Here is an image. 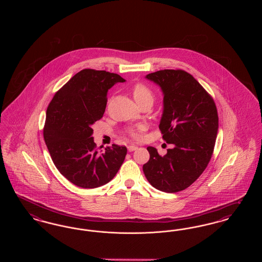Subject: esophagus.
<instances>
[{
  "label": "esophagus",
  "mask_w": 262,
  "mask_h": 262,
  "mask_svg": "<svg viewBox=\"0 0 262 262\" xmlns=\"http://www.w3.org/2000/svg\"><path fill=\"white\" fill-rule=\"evenodd\" d=\"M137 145H134V144H130V145H128V146H127V150H128V151H130V152H132V151H135V150H137Z\"/></svg>",
  "instance_id": "esophagus-1"
}]
</instances>
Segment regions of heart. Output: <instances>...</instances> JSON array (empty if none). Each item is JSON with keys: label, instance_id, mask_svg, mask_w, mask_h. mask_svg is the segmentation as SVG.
Returning a JSON list of instances; mask_svg holds the SVG:
<instances>
[{"label": "heart", "instance_id": "1", "mask_svg": "<svg viewBox=\"0 0 262 262\" xmlns=\"http://www.w3.org/2000/svg\"><path fill=\"white\" fill-rule=\"evenodd\" d=\"M132 93L133 96L136 100L138 105H141L143 103H150L152 104L154 101V94L152 92V90L150 89L147 85L143 84V83H136L133 88H132ZM143 126L142 125H137L136 127H132L127 130V134L133 137V138H139L140 137V133L142 132Z\"/></svg>", "mask_w": 262, "mask_h": 262}]
</instances>
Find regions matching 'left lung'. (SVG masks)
<instances>
[{
    "instance_id": "8db88e82",
    "label": "left lung",
    "mask_w": 262,
    "mask_h": 262,
    "mask_svg": "<svg viewBox=\"0 0 262 262\" xmlns=\"http://www.w3.org/2000/svg\"><path fill=\"white\" fill-rule=\"evenodd\" d=\"M164 94L159 128L163 139L173 144L161 156L148 146L150 158L143 172L152 187L178 192L193 184L206 169L218 133V113L211 95L183 70H163L146 75Z\"/></svg>"
}]
</instances>
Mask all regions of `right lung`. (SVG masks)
Masks as SVG:
<instances>
[{"label": "right lung", "instance_id": "obj_1", "mask_svg": "<svg viewBox=\"0 0 262 262\" xmlns=\"http://www.w3.org/2000/svg\"><path fill=\"white\" fill-rule=\"evenodd\" d=\"M125 81L117 74L84 69L56 92L47 108L43 135L51 158L77 187L109 183L125 160V146L112 144L100 153L92 137V125L105 112L108 90Z\"/></svg>", "mask_w": 262, "mask_h": 262}]
</instances>
